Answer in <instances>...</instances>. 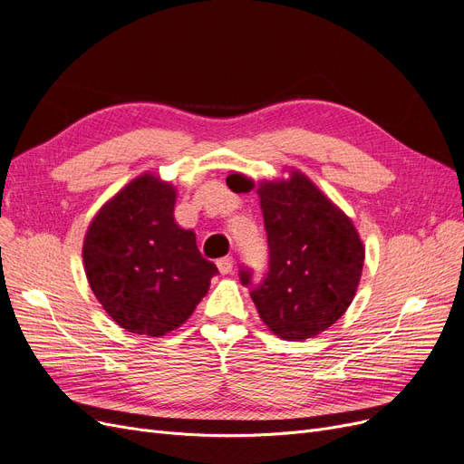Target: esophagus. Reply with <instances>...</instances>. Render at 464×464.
<instances>
[{"label":"esophagus","mask_w":464,"mask_h":464,"mask_svg":"<svg viewBox=\"0 0 464 464\" xmlns=\"http://www.w3.org/2000/svg\"><path fill=\"white\" fill-rule=\"evenodd\" d=\"M216 264H218L219 273H223V276H227V273H231V271H233L235 260L231 258V256H226V258H219Z\"/></svg>","instance_id":"34e87169"}]
</instances>
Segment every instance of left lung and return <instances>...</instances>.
<instances>
[{
	"mask_svg": "<svg viewBox=\"0 0 464 464\" xmlns=\"http://www.w3.org/2000/svg\"><path fill=\"white\" fill-rule=\"evenodd\" d=\"M237 176L227 178L233 188ZM269 246V269L250 288L262 321L285 340H305L329 329L352 304L365 248L352 219L300 171L258 188Z\"/></svg>",
	"mask_w": 464,
	"mask_h": 464,
	"instance_id": "obj_1",
	"label": "left lung"
}]
</instances>
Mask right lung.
Here are the masks:
<instances>
[{"label":"right lung","instance_id":"add662e5","mask_svg":"<svg viewBox=\"0 0 464 464\" xmlns=\"http://www.w3.org/2000/svg\"><path fill=\"white\" fill-rule=\"evenodd\" d=\"M176 188L150 174L111 198L85 233L83 266L95 298L128 333L164 336L206 296L218 267L174 219Z\"/></svg>","mask_w":464,"mask_h":464}]
</instances>
